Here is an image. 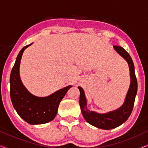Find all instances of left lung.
<instances>
[{"label": "left lung", "mask_w": 148, "mask_h": 148, "mask_svg": "<svg viewBox=\"0 0 148 148\" xmlns=\"http://www.w3.org/2000/svg\"><path fill=\"white\" fill-rule=\"evenodd\" d=\"M113 47L121 56L127 60L130 71L131 84L123 106L118 110L103 114L89 110L87 108V102L84 90L81 87H78L80 91L79 105L84 119L87 122L93 126L106 130L116 128L128 119L133 110L135 96L137 92V81L135 76L134 64L132 58L128 52L121 46H114Z\"/></svg>", "instance_id": "8db88e82"}]
</instances>
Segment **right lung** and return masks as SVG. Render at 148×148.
Here are the masks:
<instances>
[{"label": "right lung", "instance_id": "right-lung-1", "mask_svg": "<svg viewBox=\"0 0 148 148\" xmlns=\"http://www.w3.org/2000/svg\"><path fill=\"white\" fill-rule=\"evenodd\" d=\"M32 44L24 46L16 58L10 75V96L14 108L21 118L30 125L44 124L54 119L60 101L72 86L44 98L36 97L26 90L20 79L19 66L23 51Z\"/></svg>", "mask_w": 148, "mask_h": 148}]
</instances>
